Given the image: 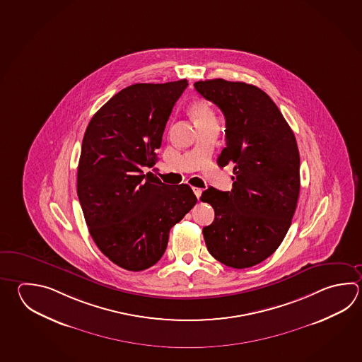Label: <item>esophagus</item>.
<instances>
[{"label":"esophagus","mask_w":362,"mask_h":362,"mask_svg":"<svg viewBox=\"0 0 362 362\" xmlns=\"http://www.w3.org/2000/svg\"><path fill=\"white\" fill-rule=\"evenodd\" d=\"M193 192H194V194H196V197H201V194H202V189L201 188H193Z\"/></svg>","instance_id":"esophagus-1"}]
</instances>
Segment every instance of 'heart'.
Listing matches in <instances>:
<instances>
[{
  "label": "heart",
  "mask_w": 362,
  "mask_h": 362,
  "mask_svg": "<svg viewBox=\"0 0 362 362\" xmlns=\"http://www.w3.org/2000/svg\"><path fill=\"white\" fill-rule=\"evenodd\" d=\"M189 111L196 125L207 123L215 119V114L205 101H194L192 103Z\"/></svg>",
  "instance_id": "heart-1"
}]
</instances>
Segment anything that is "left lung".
<instances>
[{
    "label": "left lung",
    "mask_w": 362,
    "mask_h": 362,
    "mask_svg": "<svg viewBox=\"0 0 362 362\" xmlns=\"http://www.w3.org/2000/svg\"><path fill=\"white\" fill-rule=\"evenodd\" d=\"M194 88L226 116V146L218 164L234 165L232 191L210 187L201 196L215 211L202 230L206 246L226 267H255L276 251L297 207L296 136L273 100L252 84L218 78Z\"/></svg>",
    "instance_id": "8db88e82"
}]
</instances>
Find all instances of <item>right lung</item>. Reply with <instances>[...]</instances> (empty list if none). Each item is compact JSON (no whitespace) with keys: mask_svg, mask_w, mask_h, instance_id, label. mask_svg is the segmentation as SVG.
Returning a JSON list of instances; mask_svg holds the SVG:
<instances>
[{"mask_svg":"<svg viewBox=\"0 0 362 362\" xmlns=\"http://www.w3.org/2000/svg\"><path fill=\"white\" fill-rule=\"evenodd\" d=\"M187 79L136 83L90 119L78 165V198L89 234L117 267L142 272L163 257L169 233L196 205L188 185H164L152 173L171 110Z\"/></svg>","mask_w":362,"mask_h":362,"instance_id":"right-lung-1","label":"right lung"}]
</instances>
